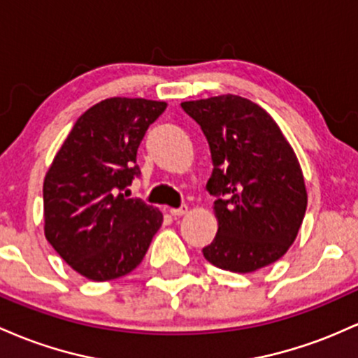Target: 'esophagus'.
Returning a JSON list of instances; mask_svg holds the SVG:
<instances>
[{
	"mask_svg": "<svg viewBox=\"0 0 358 358\" xmlns=\"http://www.w3.org/2000/svg\"><path fill=\"white\" fill-rule=\"evenodd\" d=\"M169 213H171L172 216H182V215H186V213H187V206H186V204H182L180 208H171Z\"/></svg>",
	"mask_w": 358,
	"mask_h": 358,
	"instance_id": "1",
	"label": "esophagus"
}]
</instances>
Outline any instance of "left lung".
<instances>
[{"mask_svg":"<svg viewBox=\"0 0 358 358\" xmlns=\"http://www.w3.org/2000/svg\"><path fill=\"white\" fill-rule=\"evenodd\" d=\"M210 143L218 233L203 248L223 271L271 266L294 243L308 206L299 160L280 128L259 104L235 94L180 103Z\"/></svg>","mask_w":358,"mask_h":358,"instance_id":"8db88e82","label":"left lung"}]
</instances>
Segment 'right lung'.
Masks as SVG:
<instances>
[{
    "instance_id": "1",
    "label": "right lung",
    "mask_w": 358,
    "mask_h": 358,
    "mask_svg": "<svg viewBox=\"0 0 358 358\" xmlns=\"http://www.w3.org/2000/svg\"><path fill=\"white\" fill-rule=\"evenodd\" d=\"M167 103L108 98L78 118L43 179V231L86 279L130 274L145 257L162 213L123 189L140 174L136 150Z\"/></svg>"
}]
</instances>
